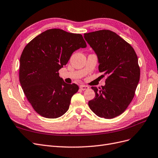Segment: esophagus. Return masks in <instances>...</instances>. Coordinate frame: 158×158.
I'll return each instance as SVG.
<instances>
[{
  "label": "esophagus",
  "mask_w": 158,
  "mask_h": 158,
  "mask_svg": "<svg viewBox=\"0 0 158 158\" xmlns=\"http://www.w3.org/2000/svg\"><path fill=\"white\" fill-rule=\"evenodd\" d=\"M80 89L82 90H88L89 89V87L88 86H86V85H81L80 86Z\"/></svg>",
  "instance_id": "obj_1"
}]
</instances>
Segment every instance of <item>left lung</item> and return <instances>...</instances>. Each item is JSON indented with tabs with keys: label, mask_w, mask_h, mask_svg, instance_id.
Listing matches in <instances>:
<instances>
[{
	"label": "left lung",
	"mask_w": 158,
	"mask_h": 158,
	"mask_svg": "<svg viewBox=\"0 0 158 158\" xmlns=\"http://www.w3.org/2000/svg\"><path fill=\"white\" fill-rule=\"evenodd\" d=\"M84 38L97 55L99 71L107 75L104 86L92 87L96 96L89 106L99 117L113 118L125 111L135 95L140 79L137 56L113 31L85 33Z\"/></svg>",
	"instance_id": "8db88e82"
}]
</instances>
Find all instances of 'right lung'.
<instances>
[{
	"instance_id": "right-lung-1",
	"label": "right lung",
	"mask_w": 158,
	"mask_h": 158,
	"mask_svg": "<svg viewBox=\"0 0 158 158\" xmlns=\"http://www.w3.org/2000/svg\"><path fill=\"white\" fill-rule=\"evenodd\" d=\"M86 47L81 34L58 28L45 31L25 46L20 58L19 81L27 100L39 114L56 118L66 113L79 86L64 82L58 70L74 51Z\"/></svg>"
}]
</instances>
